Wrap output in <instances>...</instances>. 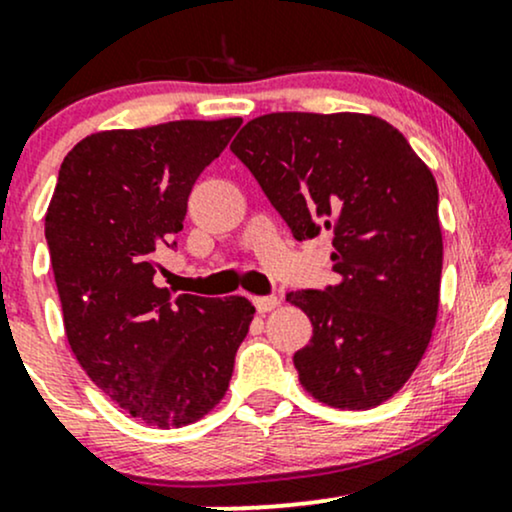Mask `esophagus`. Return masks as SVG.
<instances>
[{"instance_id": "1", "label": "esophagus", "mask_w": 512, "mask_h": 512, "mask_svg": "<svg viewBox=\"0 0 512 512\" xmlns=\"http://www.w3.org/2000/svg\"><path fill=\"white\" fill-rule=\"evenodd\" d=\"M252 303H255V308H257V313H269V310H274L276 305H279V298L276 296H257V298H252Z\"/></svg>"}]
</instances>
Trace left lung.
<instances>
[{
	"label": "left lung",
	"instance_id": "1",
	"mask_svg": "<svg viewBox=\"0 0 512 512\" xmlns=\"http://www.w3.org/2000/svg\"><path fill=\"white\" fill-rule=\"evenodd\" d=\"M231 151L293 238L334 236L337 284L286 296L313 322L310 344L293 354L305 392L337 409L387 402L436 327L443 236L433 173L399 129L361 113L255 117Z\"/></svg>",
	"mask_w": 512,
	"mask_h": 512
}]
</instances>
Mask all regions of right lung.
I'll return each instance as SVG.
<instances>
[{
	"label": "right lung",
	"mask_w": 512,
	"mask_h": 512,
	"mask_svg": "<svg viewBox=\"0 0 512 512\" xmlns=\"http://www.w3.org/2000/svg\"><path fill=\"white\" fill-rule=\"evenodd\" d=\"M178 120L110 129L64 156L45 216L64 330L76 361L113 402L156 428H180L226 395L255 308L154 284L175 248L199 173L240 127Z\"/></svg>",
	"instance_id": "add662e5"
}]
</instances>
